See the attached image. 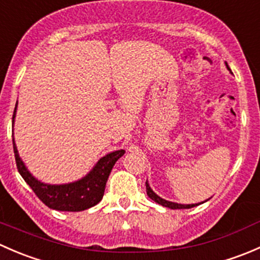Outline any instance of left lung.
Returning a JSON list of instances; mask_svg holds the SVG:
<instances>
[{
  "instance_id": "8db88e82",
  "label": "left lung",
  "mask_w": 260,
  "mask_h": 260,
  "mask_svg": "<svg viewBox=\"0 0 260 260\" xmlns=\"http://www.w3.org/2000/svg\"><path fill=\"white\" fill-rule=\"evenodd\" d=\"M146 190H147V195H148L149 199H152L154 203L159 204V205L165 206V208H169V209H190V208H193V206H198V205H200V204L204 203L203 201V203H199V204H188V205H185V204H177V203H172V201H167V200H165V199L159 198V196L157 195L153 190H152L151 186H149V183H148V181H146Z\"/></svg>"
}]
</instances>
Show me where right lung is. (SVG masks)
<instances>
[{
    "mask_svg": "<svg viewBox=\"0 0 260 260\" xmlns=\"http://www.w3.org/2000/svg\"><path fill=\"white\" fill-rule=\"evenodd\" d=\"M16 109L17 103L15 107L14 117H12V127H14L15 117H16ZM12 143H14L17 170L22 179L46 206L59 211H83L96 205L103 199L107 180L114 164L124 154V149H118V151L107 153L80 180L69 183H61V185H50V183L41 182L28 171L18 154L14 135H12Z\"/></svg>",
    "mask_w": 260,
    "mask_h": 260,
    "instance_id": "obj_1",
    "label": "right lung"
}]
</instances>
